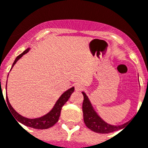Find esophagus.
I'll return each instance as SVG.
<instances>
[{
    "mask_svg": "<svg viewBox=\"0 0 148 148\" xmlns=\"http://www.w3.org/2000/svg\"><path fill=\"white\" fill-rule=\"evenodd\" d=\"M75 88L76 91H82V90H83V88H84V86H83V85L82 84V83H76V84L75 85Z\"/></svg>",
    "mask_w": 148,
    "mask_h": 148,
    "instance_id": "34e87169",
    "label": "esophagus"
}]
</instances>
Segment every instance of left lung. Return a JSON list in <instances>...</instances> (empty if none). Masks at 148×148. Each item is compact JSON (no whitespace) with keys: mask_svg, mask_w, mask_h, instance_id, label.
I'll return each mask as SVG.
<instances>
[{"mask_svg":"<svg viewBox=\"0 0 148 148\" xmlns=\"http://www.w3.org/2000/svg\"><path fill=\"white\" fill-rule=\"evenodd\" d=\"M82 95L84 96V101L82 103L84 123H85L86 126L91 130L97 133L107 134V133L113 132L120 129H123V127L129 123L128 122L122 125H113L108 124L101 119L98 114L96 113L86 94L85 92H82Z\"/></svg>","mask_w":148,"mask_h":148,"instance_id":"left-lung-1","label":"left lung"}]
</instances>
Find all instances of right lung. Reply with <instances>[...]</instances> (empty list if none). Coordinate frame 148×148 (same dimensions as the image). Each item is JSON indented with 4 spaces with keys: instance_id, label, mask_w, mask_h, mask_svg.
Masks as SVG:
<instances>
[{
    "instance_id": "add662e5",
    "label": "right lung",
    "mask_w": 148,
    "mask_h": 148,
    "mask_svg": "<svg viewBox=\"0 0 148 148\" xmlns=\"http://www.w3.org/2000/svg\"><path fill=\"white\" fill-rule=\"evenodd\" d=\"M29 50H30V48L26 49L25 51H23L21 54H19V56L16 58V60H14V62H13V63L12 68L13 67V66L15 65L17 61L19 60L23 57V55L25 54L27 52H29ZM12 68H11V69H12ZM6 88H7V85H6ZM74 90H75L74 87H72L71 88L68 89L67 91H66L65 92L59 97V99L57 100V101L56 102L55 105L53 106V109L51 110L49 113H47V114H45L43 116L39 117V118H35V119H29V118L24 117L23 116L20 115V114H19V113H17L16 111L12 107V106H11L10 103L9 102L7 95H6V98H7V104L8 105V107H9L10 110L12 112V113L13 114L14 117L16 119L17 123L19 122V123L23 124V125H26V126L32 127V128H34V129H48V128H51V127H52L53 125H55V124L57 123V121L59 119L60 116V112L62 107H63V105L65 104L66 102L69 100V98L70 97V96H71L72 93H73Z\"/></svg>"
}]
</instances>
